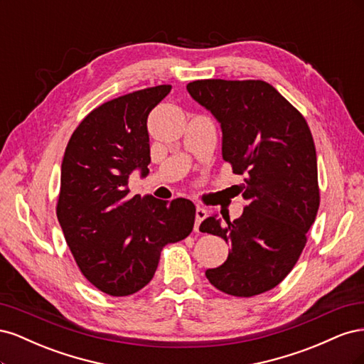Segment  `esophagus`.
<instances>
[{
	"label": "esophagus",
	"instance_id": "obj_1",
	"mask_svg": "<svg viewBox=\"0 0 364 364\" xmlns=\"http://www.w3.org/2000/svg\"><path fill=\"white\" fill-rule=\"evenodd\" d=\"M208 217V211L205 208H202V206H197L196 208V225H194V230L196 232H199V229H200V223L203 222V220Z\"/></svg>",
	"mask_w": 364,
	"mask_h": 364
}]
</instances>
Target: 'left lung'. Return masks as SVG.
Here are the masks:
<instances>
[{"label":"left lung","instance_id":"left-lung-1","mask_svg":"<svg viewBox=\"0 0 364 364\" xmlns=\"http://www.w3.org/2000/svg\"><path fill=\"white\" fill-rule=\"evenodd\" d=\"M186 90L220 123L223 159L246 174L243 215L225 223L213 215L200 225L230 245L228 259L206 278L237 297L269 291L299 259L321 203L311 130L267 82L209 79Z\"/></svg>","mask_w":364,"mask_h":364}]
</instances>
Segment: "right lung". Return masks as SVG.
<instances>
[{"label":"right lung","mask_w":364,"mask_h":364,"mask_svg":"<svg viewBox=\"0 0 364 364\" xmlns=\"http://www.w3.org/2000/svg\"><path fill=\"white\" fill-rule=\"evenodd\" d=\"M171 91L159 85L106 102L71 135L60 171L58 218L83 277L111 296H129L151 281L161 252L191 234L188 199L132 196L129 176L149 173L147 118Z\"/></svg>","instance_id":"1"}]
</instances>
